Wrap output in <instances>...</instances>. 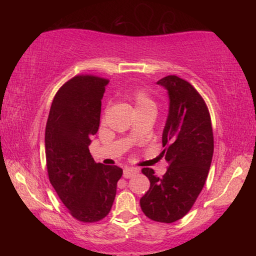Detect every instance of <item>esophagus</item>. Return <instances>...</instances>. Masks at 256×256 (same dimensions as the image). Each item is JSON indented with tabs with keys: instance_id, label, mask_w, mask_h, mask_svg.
<instances>
[{
	"instance_id": "obj_1",
	"label": "esophagus",
	"mask_w": 256,
	"mask_h": 256,
	"mask_svg": "<svg viewBox=\"0 0 256 256\" xmlns=\"http://www.w3.org/2000/svg\"><path fill=\"white\" fill-rule=\"evenodd\" d=\"M138 172V168H133V167H128L125 168L124 170V172H123V176L124 178H131V177L136 176Z\"/></svg>"
}]
</instances>
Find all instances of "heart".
Masks as SVG:
<instances>
[{
    "label": "heart",
    "mask_w": 256,
    "mask_h": 256,
    "mask_svg": "<svg viewBox=\"0 0 256 256\" xmlns=\"http://www.w3.org/2000/svg\"><path fill=\"white\" fill-rule=\"evenodd\" d=\"M128 98L133 102L136 112L156 110V102L148 92L142 88H136L128 94Z\"/></svg>",
    "instance_id": "obj_1"
}]
</instances>
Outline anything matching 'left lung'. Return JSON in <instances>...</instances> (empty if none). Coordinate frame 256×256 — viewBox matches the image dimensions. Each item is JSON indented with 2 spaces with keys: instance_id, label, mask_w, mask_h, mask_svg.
Instances as JSON below:
<instances>
[{
  "instance_id": "obj_1",
  "label": "left lung",
  "mask_w": 256,
  "mask_h": 256,
  "mask_svg": "<svg viewBox=\"0 0 256 256\" xmlns=\"http://www.w3.org/2000/svg\"><path fill=\"white\" fill-rule=\"evenodd\" d=\"M157 84L168 90L170 100L162 152L170 166L162 178L151 168H142L150 188L140 206L149 219L170 224L188 214L204 186L214 156V132L204 99L190 82L167 76Z\"/></svg>"
}]
</instances>
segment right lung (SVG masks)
I'll return each mask as SVG.
<instances>
[{
	"label": "right lung",
	"mask_w": 256,
	"mask_h": 256,
	"mask_svg": "<svg viewBox=\"0 0 256 256\" xmlns=\"http://www.w3.org/2000/svg\"><path fill=\"white\" fill-rule=\"evenodd\" d=\"M110 80L78 74L52 102L45 130L48 178L73 218L97 222L110 214L122 168L94 162L89 152L100 120L102 99Z\"/></svg>",
	"instance_id": "1"
}]
</instances>
